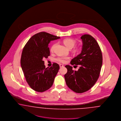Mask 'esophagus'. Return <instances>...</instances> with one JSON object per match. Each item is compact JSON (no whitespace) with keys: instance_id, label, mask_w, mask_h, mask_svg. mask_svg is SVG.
Listing matches in <instances>:
<instances>
[{"instance_id":"esophagus-1","label":"esophagus","mask_w":121,"mask_h":121,"mask_svg":"<svg viewBox=\"0 0 121 121\" xmlns=\"http://www.w3.org/2000/svg\"><path fill=\"white\" fill-rule=\"evenodd\" d=\"M59 66H60V68H62V67H63L64 66H63V64H60L59 65Z\"/></svg>"}]
</instances>
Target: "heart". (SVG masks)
Wrapping results in <instances>:
<instances>
[{"mask_svg": "<svg viewBox=\"0 0 121 121\" xmlns=\"http://www.w3.org/2000/svg\"><path fill=\"white\" fill-rule=\"evenodd\" d=\"M64 44L66 45V46L69 49H71L74 46H75V43H76V41L75 40L72 39H64L63 41ZM57 45V43H54L51 47L50 48V51L51 52H53L55 49V48ZM78 49L76 48L74 49V52H78ZM69 58L68 57H59L58 58H57V60L60 62V63H65L67 60L68 59H69Z\"/></svg>", "mask_w": 121, "mask_h": 121, "instance_id": "b5f03b06", "label": "heart"}]
</instances>
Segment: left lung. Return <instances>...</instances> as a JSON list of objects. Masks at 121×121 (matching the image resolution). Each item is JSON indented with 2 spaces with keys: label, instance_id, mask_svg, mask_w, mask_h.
Returning a JSON list of instances; mask_svg holds the SVG:
<instances>
[{
  "label": "left lung",
  "instance_id": "obj_1",
  "mask_svg": "<svg viewBox=\"0 0 121 121\" xmlns=\"http://www.w3.org/2000/svg\"><path fill=\"white\" fill-rule=\"evenodd\" d=\"M82 42L81 53L71 61V65H80L78 71L67 65L68 72L64 75L67 86L77 93H82L89 90L95 84L99 77L103 63L101 48L97 41L89 35H82Z\"/></svg>",
  "mask_w": 121,
  "mask_h": 121
}]
</instances>
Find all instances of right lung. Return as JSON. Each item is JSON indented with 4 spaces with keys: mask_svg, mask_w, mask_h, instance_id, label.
<instances>
[{
    "mask_svg": "<svg viewBox=\"0 0 121 121\" xmlns=\"http://www.w3.org/2000/svg\"><path fill=\"white\" fill-rule=\"evenodd\" d=\"M60 38L42 32L33 35L23 48L21 66L26 82L36 92H43L53 84L59 66L58 63H53L51 67L46 68L43 59L50 55L48 43L51 41Z\"/></svg>",
    "mask_w": 121,
    "mask_h": 121,
    "instance_id": "right-lung-1",
    "label": "right lung"
}]
</instances>
